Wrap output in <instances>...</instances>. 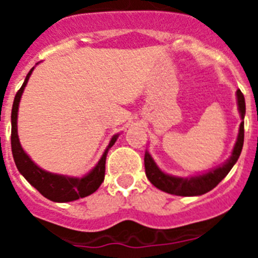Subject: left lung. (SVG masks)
<instances>
[{
	"label": "left lung",
	"mask_w": 258,
	"mask_h": 258,
	"mask_svg": "<svg viewBox=\"0 0 258 258\" xmlns=\"http://www.w3.org/2000/svg\"><path fill=\"white\" fill-rule=\"evenodd\" d=\"M236 103H238V111L240 115L241 122L239 125V133L236 142L232 147L230 157L221 165L216 166L208 172L200 173V174L188 175V177H178L172 175L161 170L155 160L152 159L151 154L147 150L145 152V170L149 181L154 184L155 187L164 192L177 195V197H198L203 194L213 190L221 181L227 175L231 168L235 165L240 156L243 142H244V116H245V101L244 95L241 94L240 90H236Z\"/></svg>",
	"instance_id": "1"
}]
</instances>
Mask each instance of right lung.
Wrapping results in <instances>:
<instances>
[{
  "label": "right lung",
  "mask_w": 258,
  "mask_h": 258,
  "mask_svg": "<svg viewBox=\"0 0 258 258\" xmlns=\"http://www.w3.org/2000/svg\"><path fill=\"white\" fill-rule=\"evenodd\" d=\"M38 64V63H37ZM35 67L32 68L27 75L22 88L15 95L11 109V151H13L14 161L17 165L20 174L29 182V183L46 199L55 203H67L74 200L85 198L90 194L95 192L104 181V170H106V157L108 150L115 145L120 134H115L109 140L108 146L104 150L103 155L99 161L89 173L83 177H71V175L56 174V173L47 172L42 169L35 161L32 160L20 145L19 136H18V111H19V103L22 99L23 92L26 89L28 80L31 77Z\"/></svg>",
  "instance_id": "1"
}]
</instances>
